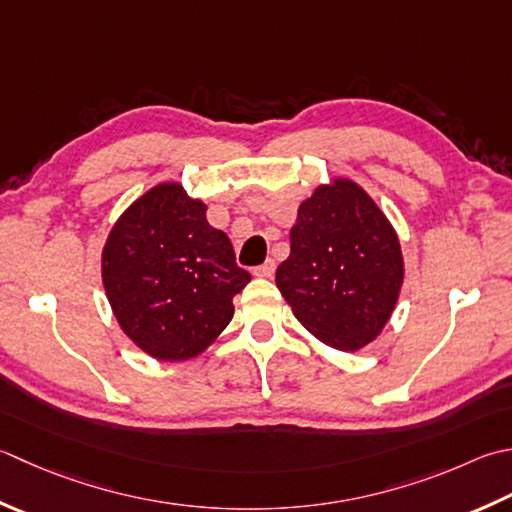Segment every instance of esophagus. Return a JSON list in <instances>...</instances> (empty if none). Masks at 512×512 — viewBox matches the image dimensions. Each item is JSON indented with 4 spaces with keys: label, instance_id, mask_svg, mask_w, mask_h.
Segmentation results:
<instances>
[{
    "label": "esophagus",
    "instance_id": "esophagus-1",
    "mask_svg": "<svg viewBox=\"0 0 512 512\" xmlns=\"http://www.w3.org/2000/svg\"><path fill=\"white\" fill-rule=\"evenodd\" d=\"M273 273H275V259H266L262 266L255 268L257 277H273Z\"/></svg>",
    "mask_w": 512,
    "mask_h": 512
}]
</instances>
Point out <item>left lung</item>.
Returning <instances> with one entry per match:
<instances>
[{"instance_id": "1", "label": "left lung", "mask_w": 512, "mask_h": 512, "mask_svg": "<svg viewBox=\"0 0 512 512\" xmlns=\"http://www.w3.org/2000/svg\"><path fill=\"white\" fill-rule=\"evenodd\" d=\"M397 230L348 177L319 184L297 208L275 284L310 335L355 353L382 335L404 286Z\"/></svg>"}]
</instances>
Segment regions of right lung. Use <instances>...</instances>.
I'll use <instances>...</instances> for the list:
<instances>
[{"label": "right lung", "mask_w": 512, "mask_h": 512, "mask_svg": "<svg viewBox=\"0 0 512 512\" xmlns=\"http://www.w3.org/2000/svg\"><path fill=\"white\" fill-rule=\"evenodd\" d=\"M208 206L179 182L148 188L110 228L102 284L119 328L157 362H186L224 333L250 282Z\"/></svg>", "instance_id": "1"}]
</instances>
